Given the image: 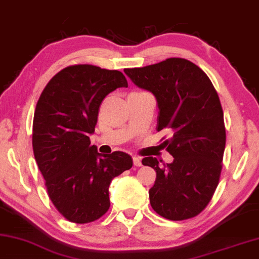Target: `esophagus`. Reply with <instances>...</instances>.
<instances>
[{
	"mask_svg": "<svg viewBox=\"0 0 259 259\" xmlns=\"http://www.w3.org/2000/svg\"><path fill=\"white\" fill-rule=\"evenodd\" d=\"M133 162H134V165L138 166V167L142 166V161H141V159H140L139 157H133Z\"/></svg>",
	"mask_w": 259,
	"mask_h": 259,
	"instance_id": "esophagus-1",
	"label": "esophagus"
}]
</instances>
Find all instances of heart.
<instances>
[{
	"instance_id": "heart-1",
	"label": "heart",
	"mask_w": 259,
	"mask_h": 259,
	"mask_svg": "<svg viewBox=\"0 0 259 259\" xmlns=\"http://www.w3.org/2000/svg\"><path fill=\"white\" fill-rule=\"evenodd\" d=\"M134 93H140V92H134Z\"/></svg>"
}]
</instances>
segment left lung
Masks as SVG:
<instances>
[{"instance_id": "obj_1", "label": "left lung", "mask_w": 259, "mask_h": 259, "mask_svg": "<svg viewBox=\"0 0 259 259\" xmlns=\"http://www.w3.org/2000/svg\"><path fill=\"white\" fill-rule=\"evenodd\" d=\"M124 71L156 97L158 132L171 133L164 143L173 162L142 159L157 173L149 190L151 207L170 221L192 219L209 203L222 171L226 134L219 94L205 72L187 59L169 58Z\"/></svg>"}]
</instances>
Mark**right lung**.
Listing matches in <instances>:
<instances>
[{"mask_svg": "<svg viewBox=\"0 0 259 259\" xmlns=\"http://www.w3.org/2000/svg\"><path fill=\"white\" fill-rule=\"evenodd\" d=\"M118 88H127L120 71L69 66L52 77L36 104L35 160L52 203L72 223H90L106 214L111 180L133 166L127 153L102 155L90 141L100 104Z\"/></svg>", "mask_w": 259, "mask_h": 259, "instance_id": "obj_1", "label": "right lung"}]
</instances>
